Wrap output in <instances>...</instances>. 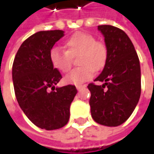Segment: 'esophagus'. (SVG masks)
<instances>
[{
	"instance_id": "34e87169",
	"label": "esophagus",
	"mask_w": 154,
	"mask_h": 154,
	"mask_svg": "<svg viewBox=\"0 0 154 154\" xmlns=\"http://www.w3.org/2000/svg\"><path fill=\"white\" fill-rule=\"evenodd\" d=\"M85 85H77V91H81L83 88H85Z\"/></svg>"
}]
</instances>
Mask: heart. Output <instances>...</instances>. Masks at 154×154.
I'll return each instance as SVG.
<instances>
[{
    "label": "heart",
    "mask_w": 154,
    "mask_h": 154,
    "mask_svg": "<svg viewBox=\"0 0 154 154\" xmlns=\"http://www.w3.org/2000/svg\"><path fill=\"white\" fill-rule=\"evenodd\" d=\"M64 47L66 51L53 48L50 51V61L52 67L61 73L70 70L73 57L78 55L77 64L80 66L73 69L64 78L65 83L80 85L89 81L94 71L102 70L108 60V48L101 41L85 32H77L68 38Z\"/></svg>",
    "instance_id": "1"
}]
</instances>
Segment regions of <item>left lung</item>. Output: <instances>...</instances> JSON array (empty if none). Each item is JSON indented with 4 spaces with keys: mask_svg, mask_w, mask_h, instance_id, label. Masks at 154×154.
<instances>
[{
    "mask_svg": "<svg viewBox=\"0 0 154 154\" xmlns=\"http://www.w3.org/2000/svg\"><path fill=\"white\" fill-rule=\"evenodd\" d=\"M108 48V60L94 81L88 85L92 118L98 124L117 127L132 114L141 94V69L137 53L128 35L109 26H98Z\"/></svg>",
    "mask_w": 154,
    "mask_h": 154,
    "instance_id": "8db88e82",
    "label": "left lung"
}]
</instances>
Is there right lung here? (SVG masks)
Listing matches in <instances>:
<instances>
[{"mask_svg":"<svg viewBox=\"0 0 154 154\" xmlns=\"http://www.w3.org/2000/svg\"><path fill=\"white\" fill-rule=\"evenodd\" d=\"M64 35L62 30L40 31L23 42L12 65L17 101L36 127L53 130L69 119V108L77 90L75 85H55L62 78L50 61V51Z\"/></svg>","mask_w":154,"mask_h":154,"instance_id":"1","label":"right lung"}]
</instances>
